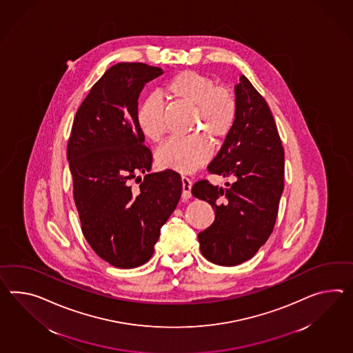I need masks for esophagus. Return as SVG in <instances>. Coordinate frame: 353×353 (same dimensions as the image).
<instances>
[{
	"instance_id": "obj_1",
	"label": "esophagus",
	"mask_w": 353,
	"mask_h": 353,
	"mask_svg": "<svg viewBox=\"0 0 353 353\" xmlns=\"http://www.w3.org/2000/svg\"><path fill=\"white\" fill-rule=\"evenodd\" d=\"M182 199L188 200L191 198V188H192V182L188 177L182 176Z\"/></svg>"
}]
</instances>
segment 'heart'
I'll use <instances>...</instances> for the list:
<instances>
[{
	"mask_svg": "<svg viewBox=\"0 0 353 353\" xmlns=\"http://www.w3.org/2000/svg\"><path fill=\"white\" fill-rule=\"evenodd\" d=\"M164 95L177 103L194 107L191 131H200L208 138H225L237 117V103L233 95L216 88L214 80L195 71H181L164 85ZM137 122L148 140L158 143L167 132L164 107L158 97H148L139 105ZM212 146L201 134L186 138L170 139L157 153V163L179 172L196 171L207 163Z\"/></svg>",
	"mask_w": 353,
	"mask_h": 353,
	"instance_id": "heart-1",
	"label": "heart"
}]
</instances>
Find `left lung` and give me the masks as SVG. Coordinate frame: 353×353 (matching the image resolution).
I'll list each match as a JSON object with an SVG mask.
<instances>
[{"mask_svg": "<svg viewBox=\"0 0 353 353\" xmlns=\"http://www.w3.org/2000/svg\"><path fill=\"white\" fill-rule=\"evenodd\" d=\"M234 95L236 122L208 165L209 172L234 182L218 188L198 181L191 190L215 212L213 224L199 233L201 254L224 267L249 260L267 242L284 188L283 146L269 105L245 75Z\"/></svg>", "mask_w": 353, "mask_h": 353, "instance_id": "left-lung-1", "label": "left lung"}]
</instances>
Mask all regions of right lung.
Segmentation results:
<instances>
[{
    "instance_id": "add662e5",
    "label": "right lung",
    "mask_w": 353,
    "mask_h": 353,
    "mask_svg": "<svg viewBox=\"0 0 353 353\" xmlns=\"http://www.w3.org/2000/svg\"><path fill=\"white\" fill-rule=\"evenodd\" d=\"M162 74L138 62L110 68L79 107L68 144L81 231L98 256L121 269L152 258L182 192L179 173H150L153 157L137 122L139 95Z\"/></svg>"
}]
</instances>
